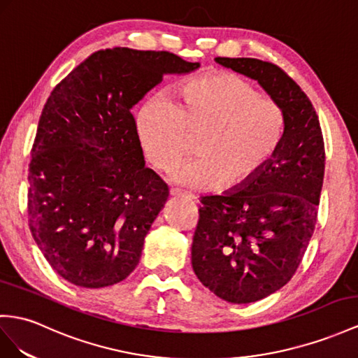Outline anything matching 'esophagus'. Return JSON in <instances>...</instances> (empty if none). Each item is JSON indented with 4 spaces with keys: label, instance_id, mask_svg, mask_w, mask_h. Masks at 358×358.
I'll return each instance as SVG.
<instances>
[{
    "label": "esophagus",
    "instance_id": "34e87169",
    "mask_svg": "<svg viewBox=\"0 0 358 358\" xmlns=\"http://www.w3.org/2000/svg\"><path fill=\"white\" fill-rule=\"evenodd\" d=\"M169 195L172 198H181V199H194V195L186 194V192H181L178 189H171L169 190Z\"/></svg>",
    "mask_w": 358,
    "mask_h": 358
}]
</instances>
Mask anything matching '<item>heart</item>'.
<instances>
[{
	"mask_svg": "<svg viewBox=\"0 0 358 358\" xmlns=\"http://www.w3.org/2000/svg\"><path fill=\"white\" fill-rule=\"evenodd\" d=\"M137 143L152 168L176 166L189 151V137L201 136L198 160L172 180L199 190L237 192L266 169L277 155L286 113L248 80L219 72L186 81L162 96L146 99L134 116Z\"/></svg>",
	"mask_w": 358,
	"mask_h": 358,
	"instance_id": "b5f03b06",
	"label": "heart"
}]
</instances>
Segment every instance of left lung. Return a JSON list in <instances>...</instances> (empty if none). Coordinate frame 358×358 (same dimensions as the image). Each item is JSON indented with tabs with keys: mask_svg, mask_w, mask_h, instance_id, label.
I'll return each instance as SVG.
<instances>
[{
	"mask_svg": "<svg viewBox=\"0 0 358 358\" xmlns=\"http://www.w3.org/2000/svg\"><path fill=\"white\" fill-rule=\"evenodd\" d=\"M250 77L286 113V133L269 166L237 192L203 196L192 243V268L216 296L250 304L287 284L313 236L324 182L319 117L281 68L250 57H216Z\"/></svg>",
	"mask_w": 358,
	"mask_h": 358,
	"instance_id": "8db88e82",
	"label": "left lung"
}]
</instances>
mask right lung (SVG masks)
Here are the masks:
<instances>
[{"label": "right lung", "mask_w": 358, "mask_h": 358, "mask_svg": "<svg viewBox=\"0 0 358 358\" xmlns=\"http://www.w3.org/2000/svg\"><path fill=\"white\" fill-rule=\"evenodd\" d=\"M199 63L168 51H96L45 103L29 171V225L62 278L99 289L125 280L169 190L145 168L131 108L164 76Z\"/></svg>", "instance_id": "right-lung-1"}]
</instances>
